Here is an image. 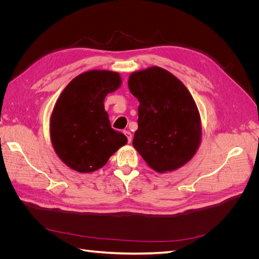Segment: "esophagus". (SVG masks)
I'll use <instances>...</instances> for the list:
<instances>
[{"mask_svg": "<svg viewBox=\"0 0 259 259\" xmlns=\"http://www.w3.org/2000/svg\"><path fill=\"white\" fill-rule=\"evenodd\" d=\"M124 134H125V136L127 137V142L130 144L132 142V133L128 132V131H124Z\"/></svg>", "mask_w": 259, "mask_h": 259, "instance_id": "34e87169", "label": "esophagus"}]
</instances>
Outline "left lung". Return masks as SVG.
Returning a JSON list of instances; mask_svg holds the SVG:
<instances>
[{"label": "left lung", "instance_id": "left-lung-1", "mask_svg": "<svg viewBox=\"0 0 259 259\" xmlns=\"http://www.w3.org/2000/svg\"><path fill=\"white\" fill-rule=\"evenodd\" d=\"M128 89L138 101V130L133 146L158 173L189 162L201 143V120L189 91L160 67L133 72Z\"/></svg>", "mask_w": 259, "mask_h": 259}]
</instances>
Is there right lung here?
Instances as JSON below:
<instances>
[{
  "label": "right lung",
  "instance_id": "1",
  "mask_svg": "<svg viewBox=\"0 0 259 259\" xmlns=\"http://www.w3.org/2000/svg\"><path fill=\"white\" fill-rule=\"evenodd\" d=\"M121 83L117 72L91 70L75 76L60 94L51 116V140L70 168L92 173L127 143L126 136L111 127L104 105Z\"/></svg>",
  "mask_w": 259,
  "mask_h": 259
}]
</instances>
